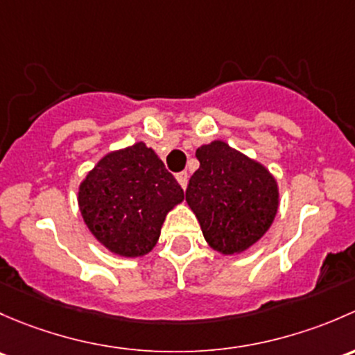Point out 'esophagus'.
Here are the masks:
<instances>
[{"instance_id": "34e87169", "label": "esophagus", "mask_w": 355, "mask_h": 355, "mask_svg": "<svg viewBox=\"0 0 355 355\" xmlns=\"http://www.w3.org/2000/svg\"><path fill=\"white\" fill-rule=\"evenodd\" d=\"M176 179H178L179 184H181L182 189H184L186 186H188V173H186V171H182V173L176 174Z\"/></svg>"}]
</instances>
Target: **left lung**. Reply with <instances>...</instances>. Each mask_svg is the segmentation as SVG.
<instances>
[{"instance_id": "8db88e82", "label": "left lung", "mask_w": 355, "mask_h": 355, "mask_svg": "<svg viewBox=\"0 0 355 355\" xmlns=\"http://www.w3.org/2000/svg\"><path fill=\"white\" fill-rule=\"evenodd\" d=\"M198 171L189 179L186 202L208 246L237 254L265 236L279 210V186L268 169L225 141L196 150Z\"/></svg>"}]
</instances>
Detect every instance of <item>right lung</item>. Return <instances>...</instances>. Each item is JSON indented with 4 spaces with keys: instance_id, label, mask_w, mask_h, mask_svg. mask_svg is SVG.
<instances>
[{
    "instance_id": "1",
    "label": "right lung",
    "mask_w": 355,
    "mask_h": 355,
    "mask_svg": "<svg viewBox=\"0 0 355 355\" xmlns=\"http://www.w3.org/2000/svg\"><path fill=\"white\" fill-rule=\"evenodd\" d=\"M184 191L144 141L109 152L80 182L78 207L94 237L126 258L150 253Z\"/></svg>"
}]
</instances>
